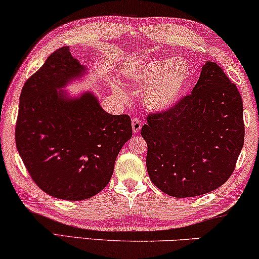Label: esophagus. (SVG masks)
I'll return each mask as SVG.
<instances>
[{
	"label": "esophagus",
	"instance_id": "esophagus-1",
	"mask_svg": "<svg viewBox=\"0 0 259 259\" xmlns=\"http://www.w3.org/2000/svg\"><path fill=\"white\" fill-rule=\"evenodd\" d=\"M141 121L139 119H132V130H133V132L134 133H138V132H140V130H141Z\"/></svg>",
	"mask_w": 259,
	"mask_h": 259
}]
</instances>
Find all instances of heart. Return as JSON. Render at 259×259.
I'll return each mask as SVG.
<instances>
[{
	"instance_id": "heart-1",
	"label": "heart",
	"mask_w": 259,
	"mask_h": 259,
	"mask_svg": "<svg viewBox=\"0 0 259 259\" xmlns=\"http://www.w3.org/2000/svg\"><path fill=\"white\" fill-rule=\"evenodd\" d=\"M126 75L132 82L146 88L144 102L147 108L162 111L182 98L191 80V69L185 61L164 58L131 67Z\"/></svg>"
}]
</instances>
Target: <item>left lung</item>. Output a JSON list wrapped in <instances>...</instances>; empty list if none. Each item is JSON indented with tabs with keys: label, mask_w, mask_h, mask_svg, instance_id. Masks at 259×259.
I'll use <instances>...</instances> for the list:
<instances>
[{
	"label": "left lung",
	"mask_w": 259,
	"mask_h": 259,
	"mask_svg": "<svg viewBox=\"0 0 259 259\" xmlns=\"http://www.w3.org/2000/svg\"><path fill=\"white\" fill-rule=\"evenodd\" d=\"M243 101L217 63L201 69L192 93L165 111L147 115L151 182L172 197L187 198L222 186L236 167L244 145Z\"/></svg>",
	"instance_id": "left-lung-1"
}]
</instances>
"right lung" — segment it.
<instances>
[{"label": "right lung", "instance_id": "right-lung-1", "mask_svg": "<svg viewBox=\"0 0 259 259\" xmlns=\"http://www.w3.org/2000/svg\"><path fill=\"white\" fill-rule=\"evenodd\" d=\"M84 72L69 47L59 48L20 95L17 151L34 183L59 199L83 200L104 190L132 138L127 114H108L91 92L70 99L58 91Z\"/></svg>", "mask_w": 259, "mask_h": 259}]
</instances>
